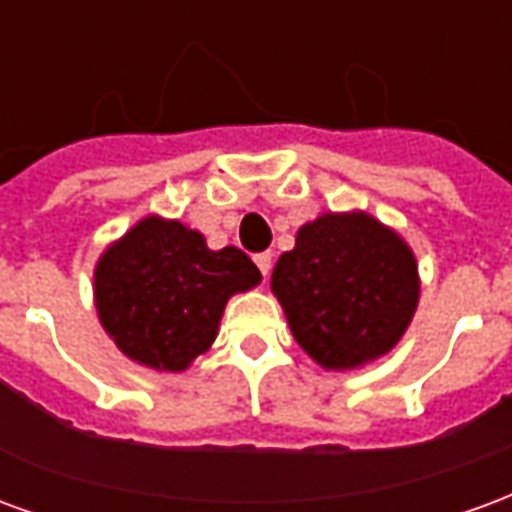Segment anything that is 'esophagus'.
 Listing matches in <instances>:
<instances>
[{
	"mask_svg": "<svg viewBox=\"0 0 512 512\" xmlns=\"http://www.w3.org/2000/svg\"><path fill=\"white\" fill-rule=\"evenodd\" d=\"M255 263L257 268H260V274L268 277V271H271V252H260V255H255Z\"/></svg>",
	"mask_w": 512,
	"mask_h": 512,
	"instance_id": "1",
	"label": "esophagus"
}]
</instances>
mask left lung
<instances>
[{
  "label": "left lung",
  "mask_w": 512,
  "mask_h": 512,
  "mask_svg": "<svg viewBox=\"0 0 512 512\" xmlns=\"http://www.w3.org/2000/svg\"><path fill=\"white\" fill-rule=\"evenodd\" d=\"M296 343L323 370L386 356L419 304V266L406 238L367 211L321 213L271 274Z\"/></svg>",
  "instance_id": "1"
}]
</instances>
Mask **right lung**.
<instances>
[{"label": "right lung", "instance_id": "right-lung-1", "mask_svg": "<svg viewBox=\"0 0 512 512\" xmlns=\"http://www.w3.org/2000/svg\"><path fill=\"white\" fill-rule=\"evenodd\" d=\"M260 279L241 249H211L200 230L150 213L101 252L93 299L104 332L131 362L183 373L213 345L227 301Z\"/></svg>", "mask_w": 512, "mask_h": 512}]
</instances>
